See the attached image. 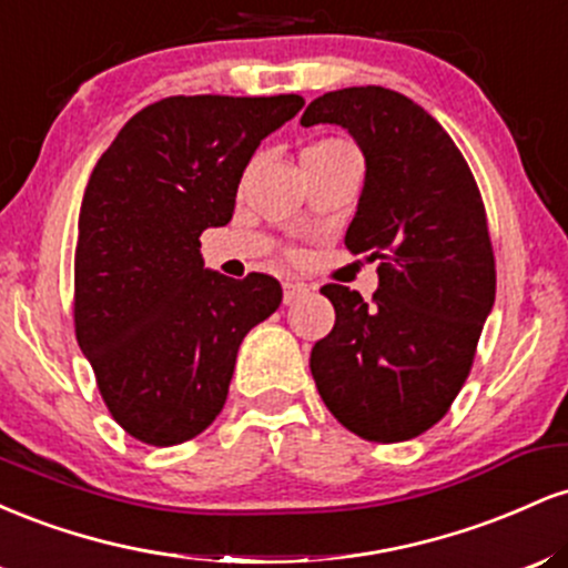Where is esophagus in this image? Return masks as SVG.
I'll list each match as a JSON object with an SVG mask.
<instances>
[{"label":"esophagus","mask_w":568,"mask_h":568,"mask_svg":"<svg viewBox=\"0 0 568 568\" xmlns=\"http://www.w3.org/2000/svg\"><path fill=\"white\" fill-rule=\"evenodd\" d=\"M306 291H310V288H306L304 283H283V302L285 304L296 302V298H302Z\"/></svg>","instance_id":"34e87169"}]
</instances>
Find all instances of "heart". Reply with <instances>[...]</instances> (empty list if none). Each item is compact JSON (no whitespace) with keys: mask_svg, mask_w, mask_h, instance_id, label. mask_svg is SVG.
<instances>
[{"mask_svg":"<svg viewBox=\"0 0 568 568\" xmlns=\"http://www.w3.org/2000/svg\"><path fill=\"white\" fill-rule=\"evenodd\" d=\"M338 149H349V146H347V143H342V141L328 139V141L312 143V146H306L304 152H338Z\"/></svg>","mask_w":568,"mask_h":568,"instance_id":"b5f03b06","label":"heart"}]
</instances>
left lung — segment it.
I'll list each match as a JSON object with an SVG mask.
<instances>
[{
	"label": "left lung",
	"instance_id": "8db88e82",
	"mask_svg": "<svg viewBox=\"0 0 568 568\" xmlns=\"http://www.w3.org/2000/svg\"><path fill=\"white\" fill-rule=\"evenodd\" d=\"M366 154V186L344 243L379 262L363 302L347 285L321 293L334 331L312 347L317 393L349 433L400 443L438 425L470 376L497 293L484 197L452 135L395 90L344 88L306 106Z\"/></svg>",
	"mask_w": 568,
	"mask_h": 568
}]
</instances>
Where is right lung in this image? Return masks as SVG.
<instances>
[{"mask_svg": "<svg viewBox=\"0 0 568 568\" xmlns=\"http://www.w3.org/2000/svg\"><path fill=\"white\" fill-rule=\"evenodd\" d=\"M302 95H171L125 122L90 173L74 253V331L114 422L149 446L211 425L247 331L283 302L275 277L202 266L262 139Z\"/></svg>", "mask_w": 568, "mask_h": 568, "instance_id": "1", "label": "right lung"}]
</instances>
